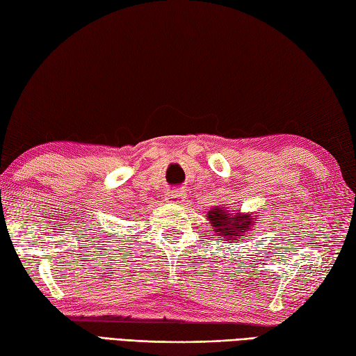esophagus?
<instances>
[{
  "label": "esophagus",
  "mask_w": 356,
  "mask_h": 356,
  "mask_svg": "<svg viewBox=\"0 0 356 356\" xmlns=\"http://www.w3.org/2000/svg\"><path fill=\"white\" fill-rule=\"evenodd\" d=\"M184 191H179V190H176V191H170L168 193V199L170 200H176V199H180V197H184Z\"/></svg>",
  "instance_id": "esophagus-1"
}]
</instances>
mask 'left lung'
<instances>
[{
	"instance_id": "8db88e82",
	"label": "left lung",
	"mask_w": 356,
	"mask_h": 356,
	"mask_svg": "<svg viewBox=\"0 0 356 356\" xmlns=\"http://www.w3.org/2000/svg\"><path fill=\"white\" fill-rule=\"evenodd\" d=\"M208 220L216 231V236L218 238H225L228 241H234L241 238L245 240L252 231V226L255 225V216L251 214H241L236 209H226V208H213L208 211Z\"/></svg>"
}]
</instances>
